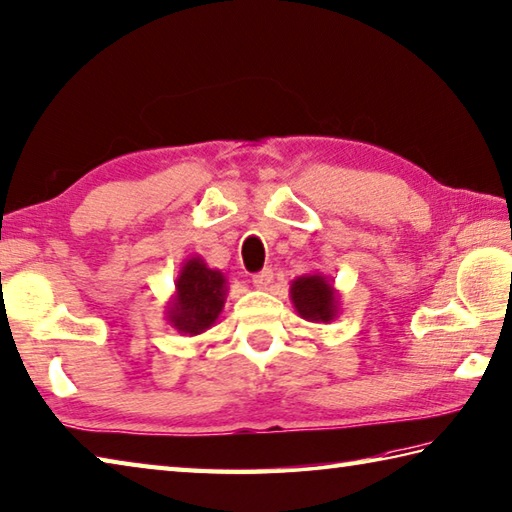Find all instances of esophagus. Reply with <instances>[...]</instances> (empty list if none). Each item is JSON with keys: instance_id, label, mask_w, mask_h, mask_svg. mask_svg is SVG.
Wrapping results in <instances>:
<instances>
[{"instance_id": "34e87169", "label": "esophagus", "mask_w": 512, "mask_h": 512, "mask_svg": "<svg viewBox=\"0 0 512 512\" xmlns=\"http://www.w3.org/2000/svg\"><path fill=\"white\" fill-rule=\"evenodd\" d=\"M271 282H273V271L271 268H264V271H259L257 275H253V284L257 286V288H268L271 286Z\"/></svg>"}]
</instances>
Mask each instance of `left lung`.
Instances as JSON below:
<instances>
[{
	"mask_svg": "<svg viewBox=\"0 0 512 512\" xmlns=\"http://www.w3.org/2000/svg\"><path fill=\"white\" fill-rule=\"evenodd\" d=\"M291 302L300 318L329 324L340 313V293L329 275L306 273L291 282Z\"/></svg>",
	"mask_w": 512,
	"mask_h": 512,
	"instance_id": "8db88e82",
	"label": "left lung"
}]
</instances>
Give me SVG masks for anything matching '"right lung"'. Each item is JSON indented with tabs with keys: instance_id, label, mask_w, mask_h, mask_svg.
<instances>
[{
	"instance_id": "1",
	"label": "right lung",
	"mask_w": 512,
	"mask_h": 512,
	"mask_svg": "<svg viewBox=\"0 0 512 512\" xmlns=\"http://www.w3.org/2000/svg\"><path fill=\"white\" fill-rule=\"evenodd\" d=\"M226 297V275L210 268L201 255H190L179 268L165 318L181 336H201L219 320Z\"/></svg>"
}]
</instances>
